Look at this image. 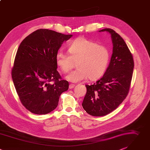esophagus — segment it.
<instances>
[{"label": "esophagus", "instance_id": "obj_1", "mask_svg": "<svg viewBox=\"0 0 150 150\" xmlns=\"http://www.w3.org/2000/svg\"><path fill=\"white\" fill-rule=\"evenodd\" d=\"M74 86H75V84H70L69 85V88H73L74 87Z\"/></svg>", "mask_w": 150, "mask_h": 150}]
</instances>
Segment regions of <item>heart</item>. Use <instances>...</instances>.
Instances as JSON below:
<instances>
[{"mask_svg":"<svg viewBox=\"0 0 150 150\" xmlns=\"http://www.w3.org/2000/svg\"><path fill=\"white\" fill-rule=\"evenodd\" d=\"M68 53L59 51L55 57L56 64L64 73H69L77 63V70L66 79L77 83L88 77L96 80L105 74L110 59L108 49L85 38H78L68 46Z\"/></svg>","mask_w":150,"mask_h":150,"instance_id":"obj_1","label":"heart"}]
</instances>
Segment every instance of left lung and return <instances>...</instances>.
<instances>
[{
    "mask_svg": "<svg viewBox=\"0 0 150 150\" xmlns=\"http://www.w3.org/2000/svg\"><path fill=\"white\" fill-rule=\"evenodd\" d=\"M111 35L113 51L109 64L103 77L91 86L82 106L89 115L102 116L116 109L126 98L129 90L134 63L132 55L123 38L114 30L103 29L99 32Z\"/></svg>",
    "mask_w": 150,
    "mask_h": 150,
    "instance_id": "left-lung-1",
    "label": "left lung"
}]
</instances>
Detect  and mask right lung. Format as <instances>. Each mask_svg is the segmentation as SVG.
<instances>
[{"label": "right lung", "instance_id": "obj_1", "mask_svg": "<svg viewBox=\"0 0 150 150\" xmlns=\"http://www.w3.org/2000/svg\"><path fill=\"white\" fill-rule=\"evenodd\" d=\"M72 35L40 29L26 37L18 49L12 70L13 82L22 104L37 115H45L58 106L69 88L57 70L55 57Z\"/></svg>", "mask_w": 150, "mask_h": 150}]
</instances>
